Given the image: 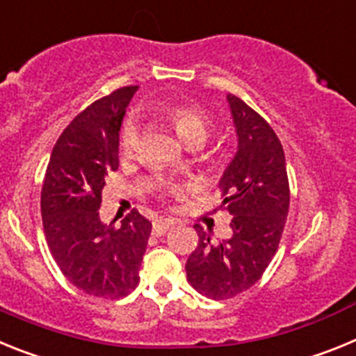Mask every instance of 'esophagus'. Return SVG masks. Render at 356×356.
<instances>
[{
	"label": "esophagus",
	"mask_w": 356,
	"mask_h": 356,
	"mask_svg": "<svg viewBox=\"0 0 356 356\" xmlns=\"http://www.w3.org/2000/svg\"><path fill=\"white\" fill-rule=\"evenodd\" d=\"M172 225H175V221H171V219H156V221L153 222V234L163 235Z\"/></svg>",
	"instance_id": "1"
}]
</instances>
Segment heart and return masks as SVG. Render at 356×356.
I'll use <instances>...</instances> for the list:
<instances>
[{"label": "heart", "mask_w": 356, "mask_h": 356, "mask_svg": "<svg viewBox=\"0 0 356 356\" xmlns=\"http://www.w3.org/2000/svg\"><path fill=\"white\" fill-rule=\"evenodd\" d=\"M169 121L172 122L176 134L184 140L185 144L193 143V140H203L205 143L209 137L210 130V119L209 115L197 106L187 105H175L165 108ZM140 130L137 121H128L122 128L121 134V149L124 155H130L139 146Z\"/></svg>", "instance_id": "1"}]
</instances>
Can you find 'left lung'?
Instances as JSON below:
<instances>
[{"mask_svg": "<svg viewBox=\"0 0 356 356\" xmlns=\"http://www.w3.org/2000/svg\"><path fill=\"white\" fill-rule=\"evenodd\" d=\"M237 151L222 172V205L232 216V237L212 242L196 225L200 242L185 271L188 284L212 300H228L254 285L278 250L289 213V180L282 143L264 118L226 94Z\"/></svg>", "mask_w": 356, "mask_h": 356, "instance_id": "8db88e82", "label": "left lung"}]
</instances>
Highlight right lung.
Returning a JSON list of instances; mask_svg holds the SVG:
<instances>
[{"instance_id": "add662e5", "label": "right lung", "mask_w": 356, "mask_h": 356, "mask_svg": "<svg viewBox=\"0 0 356 356\" xmlns=\"http://www.w3.org/2000/svg\"><path fill=\"white\" fill-rule=\"evenodd\" d=\"M137 85L122 87L72 119L51 151L40 210L49 251L85 294L122 298L139 284L151 222L131 210L121 226L99 219L102 191L119 168V131Z\"/></svg>"}]
</instances>
